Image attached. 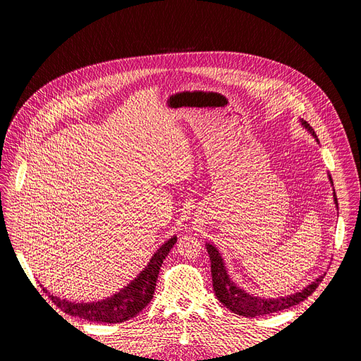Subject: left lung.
I'll return each mask as SVG.
<instances>
[{
    "label": "left lung",
    "instance_id": "1",
    "mask_svg": "<svg viewBox=\"0 0 361 361\" xmlns=\"http://www.w3.org/2000/svg\"><path fill=\"white\" fill-rule=\"evenodd\" d=\"M302 126L307 128L314 138H317V134L314 131V128L307 123L300 120ZM318 140V138H317ZM329 182L332 183V179L329 176ZM334 201L336 205L338 207V201H337V195L334 190ZM207 252L209 255V260H211V274H212V286H214V292L218 298V300L227 307L231 312L241 315V317H260V315H269L273 312H279L283 310H288L293 305H298L300 302H303L308 296H311L315 289L319 286V283L322 282L324 276H319L318 279H315L311 285H308L305 289H302L300 292H296L293 295H288V296H281V298H269V299H263L260 296H253L250 293H247L245 290L240 289L231 279L226 270L224 266V260L223 257L219 256L216 248L212 244H207Z\"/></svg>",
    "mask_w": 361,
    "mask_h": 361
}]
</instances>
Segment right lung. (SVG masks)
Listing matches in <instances>:
<instances>
[{
	"label": "right lung",
	"mask_w": 361,
	"mask_h": 361,
	"mask_svg": "<svg viewBox=\"0 0 361 361\" xmlns=\"http://www.w3.org/2000/svg\"><path fill=\"white\" fill-rule=\"evenodd\" d=\"M176 240V237H172L171 240L166 241L154 253L146 269L130 285H127L118 293L104 300L91 303H75L61 299L58 296H53L46 289L43 290H46L51 302L68 315L78 317L91 322H124L134 318L138 312H142L147 307V303L153 299L159 270L166 256L169 255L171 248L175 245Z\"/></svg>",
	"instance_id": "add662e5"
}]
</instances>
